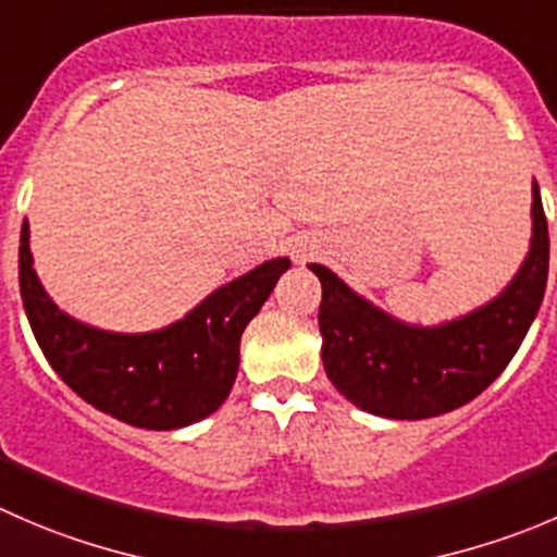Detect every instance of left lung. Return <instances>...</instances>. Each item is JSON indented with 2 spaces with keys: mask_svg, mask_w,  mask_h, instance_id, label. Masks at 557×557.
<instances>
[{
  "mask_svg": "<svg viewBox=\"0 0 557 557\" xmlns=\"http://www.w3.org/2000/svg\"><path fill=\"white\" fill-rule=\"evenodd\" d=\"M310 269L323 288L321 359L334 388L386 419L449 413L506 370L544 299L549 234L539 185L533 182V239L525 263L498 299L460 321L405 326L356 296L326 267L310 263Z\"/></svg>",
  "mask_w": 557,
  "mask_h": 557,
  "instance_id": "1",
  "label": "left lung"
}]
</instances>
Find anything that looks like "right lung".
Masks as SVG:
<instances>
[{"instance_id":"1","label":"right lung","mask_w":557,"mask_h":557,"mask_svg":"<svg viewBox=\"0 0 557 557\" xmlns=\"http://www.w3.org/2000/svg\"><path fill=\"white\" fill-rule=\"evenodd\" d=\"M288 267V258L261 263L160 332L111 334L73 321L48 299L32 269L29 225H21V299L42 356L81 399L144 430L187 428L225 403L242 332Z\"/></svg>"}]
</instances>
